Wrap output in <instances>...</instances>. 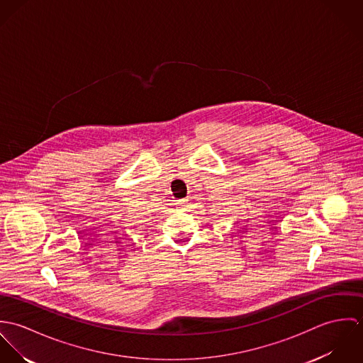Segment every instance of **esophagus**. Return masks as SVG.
<instances>
[{"instance_id": "esophagus-1", "label": "esophagus", "mask_w": 363, "mask_h": 363, "mask_svg": "<svg viewBox=\"0 0 363 363\" xmlns=\"http://www.w3.org/2000/svg\"><path fill=\"white\" fill-rule=\"evenodd\" d=\"M187 204H189V199L180 200V201H177V208H179V209H182V211H184V209L187 208Z\"/></svg>"}]
</instances>
